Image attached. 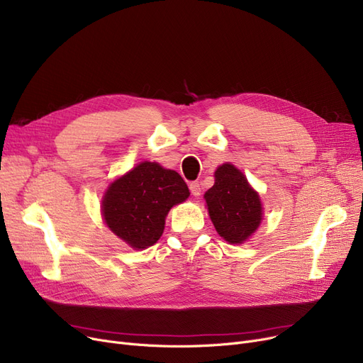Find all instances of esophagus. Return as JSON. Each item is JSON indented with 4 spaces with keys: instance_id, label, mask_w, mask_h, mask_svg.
Here are the masks:
<instances>
[{
    "instance_id": "1",
    "label": "esophagus",
    "mask_w": 363,
    "mask_h": 363,
    "mask_svg": "<svg viewBox=\"0 0 363 363\" xmlns=\"http://www.w3.org/2000/svg\"><path fill=\"white\" fill-rule=\"evenodd\" d=\"M189 191H191L193 196L200 197V196H201V185H200V182H199V181H194V182L189 184Z\"/></svg>"
}]
</instances>
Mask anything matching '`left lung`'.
I'll use <instances>...</instances> for the list:
<instances>
[{
	"label": "left lung",
	"instance_id": "obj_1",
	"mask_svg": "<svg viewBox=\"0 0 363 363\" xmlns=\"http://www.w3.org/2000/svg\"><path fill=\"white\" fill-rule=\"evenodd\" d=\"M204 199L216 231L228 242H242L257 230L262 220L259 194L235 166L225 163L216 169L215 185Z\"/></svg>",
	"mask_w": 363,
	"mask_h": 363
}]
</instances>
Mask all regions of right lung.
<instances>
[{"instance_id": "add662e5", "label": "right lung", "mask_w": 363, "mask_h": 363, "mask_svg": "<svg viewBox=\"0 0 363 363\" xmlns=\"http://www.w3.org/2000/svg\"><path fill=\"white\" fill-rule=\"evenodd\" d=\"M188 196L178 172L144 162L108 186L103 216L110 230L132 249H145L162 237L170 207Z\"/></svg>"}]
</instances>
